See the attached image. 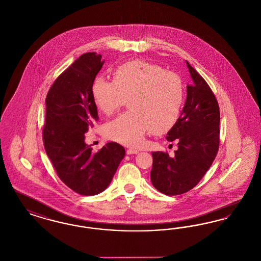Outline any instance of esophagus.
<instances>
[{
	"label": "esophagus",
	"instance_id": "esophagus-1",
	"mask_svg": "<svg viewBox=\"0 0 261 261\" xmlns=\"http://www.w3.org/2000/svg\"><path fill=\"white\" fill-rule=\"evenodd\" d=\"M137 153H138V150H136V149L128 148V149L126 150V154H127V155H132V154H137Z\"/></svg>",
	"mask_w": 261,
	"mask_h": 261
}]
</instances>
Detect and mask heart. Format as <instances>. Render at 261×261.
I'll return each instance as SVG.
<instances>
[{"label":"heart","instance_id":"obj_1","mask_svg":"<svg viewBox=\"0 0 261 261\" xmlns=\"http://www.w3.org/2000/svg\"><path fill=\"white\" fill-rule=\"evenodd\" d=\"M113 82L96 77L91 84L94 104L111 115L127 100L129 111L104 125V135L127 146H136L148 132L163 135L177 123L184 98L180 77L147 60H133L113 71Z\"/></svg>","mask_w":261,"mask_h":261}]
</instances>
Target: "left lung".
<instances>
[{"label":"left lung","instance_id":"left-lung-1","mask_svg":"<svg viewBox=\"0 0 261 261\" xmlns=\"http://www.w3.org/2000/svg\"><path fill=\"white\" fill-rule=\"evenodd\" d=\"M192 84L181 115L167 135L177 141L174 156L153 152L150 172L153 186L163 194L174 196L188 192L203 178L219 148L220 113L216 96L204 78L186 61Z\"/></svg>","mask_w":261,"mask_h":261}]
</instances>
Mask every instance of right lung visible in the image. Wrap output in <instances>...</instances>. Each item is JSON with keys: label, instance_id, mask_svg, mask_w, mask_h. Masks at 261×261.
<instances>
[{"label": "right lung", "instance_id": "1", "mask_svg": "<svg viewBox=\"0 0 261 261\" xmlns=\"http://www.w3.org/2000/svg\"><path fill=\"white\" fill-rule=\"evenodd\" d=\"M103 63L94 51L82 55L57 77L45 97L46 155L61 181L84 196L104 191L125 154L117 142L98 152L85 143V134L98 121L91 88Z\"/></svg>", "mask_w": 261, "mask_h": 261}]
</instances>
